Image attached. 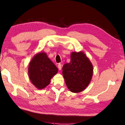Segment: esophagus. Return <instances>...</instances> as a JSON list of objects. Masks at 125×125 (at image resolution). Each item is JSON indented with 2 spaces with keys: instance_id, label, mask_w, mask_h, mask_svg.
Here are the masks:
<instances>
[{
  "instance_id": "1",
  "label": "esophagus",
  "mask_w": 125,
  "mask_h": 125,
  "mask_svg": "<svg viewBox=\"0 0 125 125\" xmlns=\"http://www.w3.org/2000/svg\"><path fill=\"white\" fill-rule=\"evenodd\" d=\"M58 68L60 70H61V69H62V64H60H60H58Z\"/></svg>"
}]
</instances>
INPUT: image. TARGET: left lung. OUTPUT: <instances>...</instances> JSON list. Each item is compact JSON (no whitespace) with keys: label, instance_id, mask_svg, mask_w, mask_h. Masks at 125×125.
Segmentation results:
<instances>
[{"label":"left lung","instance_id":"left-lung-1","mask_svg":"<svg viewBox=\"0 0 125 125\" xmlns=\"http://www.w3.org/2000/svg\"><path fill=\"white\" fill-rule=\"evenodd\" d=\"M62 73L68 89L73 93H78L89 85L94 69L89 58L83 52H72L70 62L63 65Z\"/></svg>","mask_w":125,"mask_h":125}]
</instances>
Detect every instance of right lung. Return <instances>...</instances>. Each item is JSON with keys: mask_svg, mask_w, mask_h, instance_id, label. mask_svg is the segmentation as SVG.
<instances>
[{"mask_svg": "<svg viewBox=\"0 0 125 125\" xmlns=\"http://www.w3.org/2000/svg\"><path fill=\"white\" fill-rule=\"evenodd\" d=\"M58 68L42 52L33 57L28 65V75L31 83L38 89L46 87L58 72Z\"/></svg>", "mask_w": 125, "mask_h": 125, "instance_id": "obj_1", "label": "right lung"}]
</instances>
